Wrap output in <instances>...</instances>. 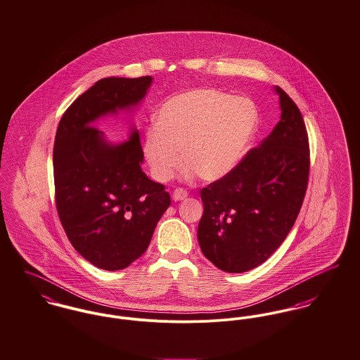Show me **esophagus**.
Segmentation results:
<instances>
[{"label":"esophagus","instance_id":"obj_1","mask_svg":"<svg viewBox=\"0 0 360 360\" xmlns=\"http://www.w3.org/2000/svg\"><path fill=\"white\" fill-rule=\"evenodd\" d=\"M186 198H188V192L184 191V189L178 188L172 192V200L174 201H181V200L186 199Z\"/></svg>","mask_w":360,"mask_h":360}]
</instances>
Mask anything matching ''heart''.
Returning <instances> with one entry per match:
<instances>
[{
    "mask_svg": "<svg viewBox=\"0 0 360 360\" xmlns=\"http://www.w3.org/2000/svg\"><path fill=\"white\" fill-rule=\"evenodd\" d=\"M258 122L255 105L215 88L174 95L145 131L143 156L155 181L167 182L181 165L204 181L229 175L243 159ZM183 153H180V150Z\"/></svg>",
    "mask_w": 360,
    "mask_h": 360,
    "instance_id": "b5f03b06",
    "label": "heart"
}]
</instances>
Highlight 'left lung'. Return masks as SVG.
I'll return each mask as SVG.
<instances>
[{"mask_svg": "<svg viewBox=\"0 0 360 360\" xmlns=\"http://www.w3.org/2000/svg\"><path fill=\"white\" fill-rule=\"evenodd\" d=\"M280 121L226 176L201 189L198 239L217 268L241 274L265 262L287 238L305 198L308 134L300 109L280 88Z\"/></svg>", "mask_w": 360, "mask_h": 360, "instance_id": "8db88e82", "label": "left lung"}]
</instances>
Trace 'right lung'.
Masks as SVG:
<instances>
[{
	"label": "right lung",
	"mask_w": 360,
	"mask_h": 360,
	"mask_svg": "<svg viewBox=\"0 0 360 360\" xmlns=\"http://www.w3.org/2000/svg\"><path fill=\"white\" fill-rule=\"evenodd\" d=\"M153 77H108L80 95L59 121L53 145L55 199L62 226L88 262L119 271L149 247L169 195L142 171L135 125L128 139L110 142L95 122L134 112Z\"/></svg>",
	"instance_id": "1"
}]
</instances>
